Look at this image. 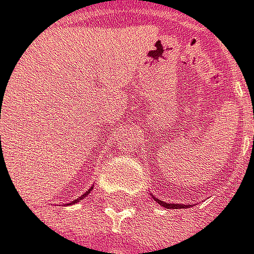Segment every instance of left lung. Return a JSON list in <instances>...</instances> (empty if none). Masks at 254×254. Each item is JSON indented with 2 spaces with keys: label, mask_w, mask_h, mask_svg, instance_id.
Segmentation results:
<instances>
[{
  "label": "left lung",
  "mask_w": 254,
  "mask_h": 254,
  "mask_svg": "<svg viewBox=\"0 0 254 254\" xmlns=\"http://www.w3.org/2000/svg\"><path fill=\"white\" fill-rule=\"evenodd\" d=\"M154 198V196H153ZM156 201H158V204H162L164 207H167V209H186L187 204H173V203H165L162 200H158V198H154Z\"/></svg>",
  "instance_id": "8db88e82"
}]
</instances>
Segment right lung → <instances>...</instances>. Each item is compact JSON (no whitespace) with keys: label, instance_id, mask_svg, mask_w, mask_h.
Returning a JSON list of instances; mask_svg holds the SVG:
<instances>
[{"label":"right lung","instance_id":"add662e5","mask_svg":"<svg viewBox=\"0 0 254 254\" xmlns=\"http://www.w3.org/2000/svg\"><path fill=\"white\" fill-rule=\"evenodd\" d=\"M92 189H93V187H90V189H89V190H87V192H85V193H84V195H82V196H79V198H78V200H74V201H73V203H78V201H79V200H81V198H84V196H85V195H89V193H90V190H92Z\"/></svg>","mask_w":254,"mask_h":254}]
</instances>
